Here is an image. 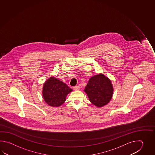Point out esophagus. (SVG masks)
Instances as JSON below:
<instances>
[{
    "label": "esophagus",
    "mask_w": 155,
    "mask_h": 155,
    "mask_svg": "<svg viewBox=\"0 0 155 155\" xmlns=\"http://www.w3.org/2000/svg\"><path fill=\"white\" fill-rule=\"evenodd\" d=\"M80 89V86H74V90H79Z\"/></svg>",
    "instance_id": "34e87169"
}]
</instances>
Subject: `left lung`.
<instances>
[{
  "label": "left lung",
  "mask_w": 155,
  "mask_h": 155,
  "mask_svg": "<svg viewBox=\"0 0 155 155\" xmlns=\"http://www.w3.org/2000/svg\"><path fill=\"white\" fill-rule=\"evenodd\" d=\"M113 91L111 81L102 74L90 78L84 89L90 101L98 107H101L110 102Z\"/></svg>",
  "instance_id": "1"
}]
</instances>
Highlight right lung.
Returning a JSON list of instances; mask_svg holds the SVG:
<instances>
[{"label": "right lung", "instance_id": "1", "mask_svg": "<svg viewBox=\"0 0 155 155\" xmlns=\"http://www.w3.org/2000/svg\"><path fill=\"white\" fill-rule=\"evenodd\" d=\"M72 91L66 84L54 77H50L44 84L43 99L48 105L58 107L64 103L67 95Z\"/></svg>", "mask_w": 155, "mask_h": 155}]
</instances>
